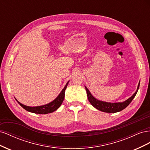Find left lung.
<instances>
[{
	"label": "left lung",
	"mask_w": 150,
	"mask_h": 150,
	"mask_svg": "<svg viewBox=\"0 0 150 150\" xmlns=\"http://www.w3.org/2000/svg\"><path fill=\"white\" fill-rule=\"evenodd\" d=\"M139 87V83L138 84L137 91L134 93V94L132 96L130 97L129 99H128L127 100H126L125 101L122 103H107V102H104V101L98 100L97 99L94 98L92 96V94H91V93L89 92V91L87 88L85 87V88L86 90V93H87L88 100L89 101L90 103L95 108H96L97 110L103 112L111 113V112H119L120 111H122V110H124L125 108H126L127 106H128L130 104V103L132 101L133 98L135 97L136 94H137L138 92Z\"/></svg>",
	"instance_id": "obj_1"
}]
</instances>
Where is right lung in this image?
Segmentation results:
<instances>
[{"instance_id":"right-lung-1","label":"right lung","mask_w":150,"mask_h":150,"mask_svg":"<svg viewBox=\"0 0 150 150\" xmlns=\"http://www.w3.org/2000/svg\"><path fill=\"white\" fill-rule=\"evenodd\" d=\"M68 83H69V81L67 83L65 87L62 90V91L59 94V96L54 99L53 101L46 104V105L35 106V107H30V106L24 105V104L20 103L18 101H17L22 108L25 109V110L31 112L35 113V114L45 115V114H48V113L52 112L54 111H55L56 110H57V109L60 107L61 104L62 103L63 100H64V96H65V90L67 88Z\"/></svg>"}]
</instances>
